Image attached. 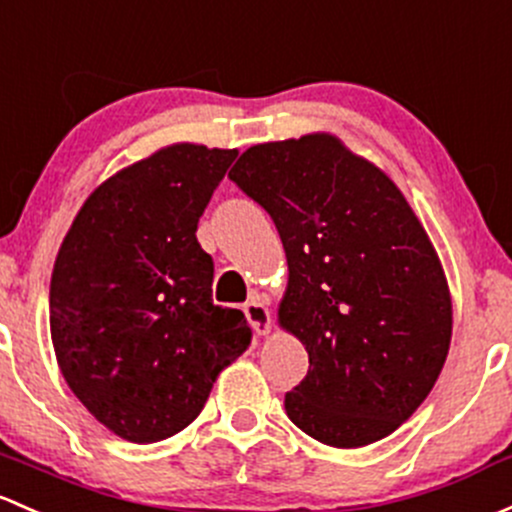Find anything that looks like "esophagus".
Segmentation results:
<instances>
[{"instance_id":"obj_1","label":"esophagus","mask_w":512,"mask_h":512,"mask_svg":"<svg viewBox=\"0 0 512 512\" xmlns=\"http://www.w3.org/2000/svg\"><path fill=\"white\" fill-rule=\"evenodd\" d=\"M242 311H245L247 321H250V326L255 328L257 336H265V333L272 331L270 309H267L265 301H262L260 297H252L245 306H242Z\"/></svg>"}]
</instances>
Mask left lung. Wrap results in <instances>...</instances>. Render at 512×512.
I'll list each match as a JSON object with an SVG mask.
<instances>
[{
	"mask_svg": "<svg viewBox=\"0 0 512 512\" xmlns=\"http://www.w3.org/2000/svg\"><path fill=\"white\" fill-rule=\"evenodd\" d=\"M228 176L287 252L279 324L309 353L287 417L338 449L392 434L427 400L451 343L449 284L410 203L324 132L255 144Z\"/></svg>",
	"mask_w": 512,
	"mask_h": 512,
	"instance_id": "1",
	"label": "left lung"
}]
</instances>
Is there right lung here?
<instances>
[{"label":"right lung","mask_w":512,"mask_h":512,"mask_svg":"<svg viewBox=\"0 0 512 512\" xmlns=\"http://www.w3.org/2000/svg\"><path fill=\"white\" fill-rule=\"evenodd\" d=\"M238 149L171 144L100 184L51 274V341L73 395L117 437L188 427L250 346L245 314L213 304L198 218Z\"/></svg>","instance_id":"obj_1"}]
</instances>
